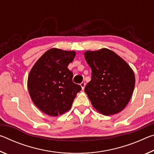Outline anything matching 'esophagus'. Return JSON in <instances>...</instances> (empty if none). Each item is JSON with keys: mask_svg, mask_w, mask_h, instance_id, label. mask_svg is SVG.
I'll list each match as a JSON object with an SVG mask.
<instances>
[{"mask_svg": "<svg viewBox=\"0 0 154 154\" xmlns=\"http://www.w3.org/2000/svg\"><path fill=\"white\" fill-rule=\"evenodd\" d=\"M80 85H81V87H82V90H84L85 86V82H82L80 83Z\"/></svg>", "mask_w": 154, "mask_h": 154, "instance_id": "34e87169", "label": "esophagus"}]
</instances>
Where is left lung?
Masks as SVG:
<instances>
[{"label": "left lung", "mask_w": 154, "mask_h": 154, "mask_svg": "<svg viewBox=\"0 0 154 154\" xmlns=\"http://www.w3.org/2000/svg\"><path fill=\"white\" fill-rule=\"evenodd\" d=\"M85 58L92 69V79L84 91L92 106L105 116L122 111L134 91L133 71L123 59L108 49L88 51Z\"/></svg>", "instance_id": "obj_1"}]
</instances>
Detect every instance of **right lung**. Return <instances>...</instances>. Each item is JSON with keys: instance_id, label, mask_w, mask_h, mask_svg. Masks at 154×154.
I'll list each match as a JSON object with an SVG mask.
<instances>
[{"instance_id": "add662e5", "label": "right lung", "mask_w": 154, "mask_h": 154, "mask_svg": "<svg viewBox=\"0 0 154 154\" xmlns=\"http://www.w3.org/2000/svg\"><path fill=\"white\" fill-rule=\"evenodd\" d=\"M75 52L52 48L38 60L29 73L28 88L37 107L50 116H58L71 109L82 87L72 82L68 65Z\"/></svg>"}]
</instances>
